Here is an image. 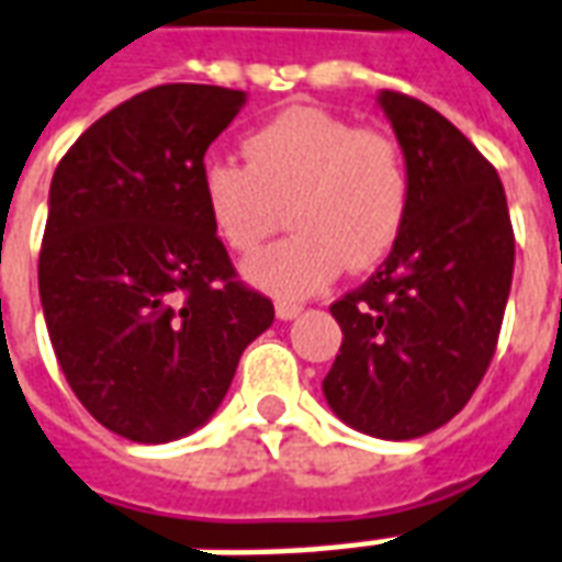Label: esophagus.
<instances>
[{
    "label": "esophagus",
    "mask_w": 562,
    "mask_h": 562,
    "mask_svg": "<svg viewBox=\"0 0 562 562\" xmlns=\"http://www.w3.org/2000/svg\"><path fill=\"white\" fill-rule=\"evenodd\" d=\"M297 313H301V304H294V301H280L277 304V316L280 319H294Z\"/></svg>",
    "instance_id": "34e87169"
}]
</instances>
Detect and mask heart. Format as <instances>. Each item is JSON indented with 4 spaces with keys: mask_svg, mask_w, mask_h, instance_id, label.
<instances>
[{
    "mask_svg": "<svg viewBox=\"0 0 562 562\" xmlns=\"http://www.w3.org/2000/svg\"><path fill=\"white\" fill-rule=\"evenodd\" d=\"M246 167L210 158L200 200L213 234L237 255L255 252L280 225L294 234L246 265L261 292L292 301L383 265L402 240L414 179L404 145L383 127L292 105L243 136Z\"/></svg>",
    "mask_w": 562,
    "mask_h": 562,
    "instance_id": "b5f03b06",
    "label": "heart"
}]
</instances>
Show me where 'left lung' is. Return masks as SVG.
<instances>
[{"label":"left lung","instance_id":"1","mask_svg":"<svg viewBox=\"0 0 562 562\" xmlns=\"http://www.w3.org/2000/svg\"><path fill=\"white\" fill-rule=\"evenodd\" d=\"M414 198L383 268L331 304L344 331L322 380L337 417L407 441L469 404L499 344L514 227L496 167L431 105L383 90Z\"/></svg>","mask_w":562,"mask_h":562}]
</instances>
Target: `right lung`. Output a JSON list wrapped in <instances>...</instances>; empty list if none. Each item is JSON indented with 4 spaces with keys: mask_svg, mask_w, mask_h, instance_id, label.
<instances>
[{
    "mask_svg": "<svg viewBox=\"0 0 562 562\" xmlns=\"http://www.w3.org/2000/svg\"><path fill=\"white\" fill-rule=\"evenodd\" d=\"M243 90L158 85L93 121L50 179L38 294L66 383L139 445L213 417L273 301L237 277L200 200Z\"/></svg>",
    "mask_w": 562,
    "mask_h": 562,
    "instance_id": "right-lung-1",
    "label": "right lung"
}]
</instances>
